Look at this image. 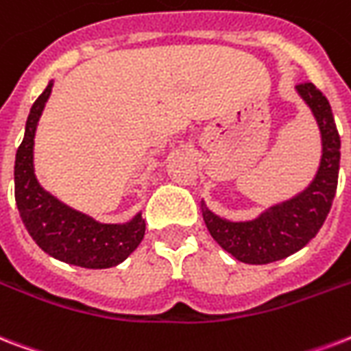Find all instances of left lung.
I'll list each match as a JSON object with an SVG mask.
<instances>
[{
    "instance_id": "1",
    "label": "left lung",
    "mask_w": 351,
    "mask_h": 351,
    "mask_svg": "<svg viewBox=\"0 0 351 351\" xmlns=\"http://www.w3.org/2000/svg\"><path fill=\"white\" fill-rule=\"evenodd\" d=\"M296 92L311 108L322 136L320 167L309 187L247 223H232L217 217L202 202V217L211 237L243 263H272L298 252L322 228L335 199L341 164V136L330 101L313 82H300Z\"/></svg>"
}]
</instances>
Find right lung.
<instances>
[{
    "instance_id": "obj_1",
    "label": "right lung",
    "mask_w": 351,
    "mask_h": 351,
    "mask_svg": "<svg viewBox=\"0 0 351 351\" xmlns=\"http://www.w3.org/2000/svg\"><path fill=\"white\" fill-rule=\"evenodd\" d=\"M53 82L34 101L25 123L23 141L16 151L14 197L27 232L44 252L84 269H110L130 256L145 235L138 213L130 223L103 224L62 204L34 176L33 147L36 125L51 95Z\"/></svg>"
}]
</instances>
